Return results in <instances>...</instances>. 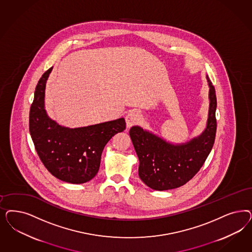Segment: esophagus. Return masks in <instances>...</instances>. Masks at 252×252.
<instances>
[{"label": "esophagus", "instance_id": "34e87169", "mask_svg": "<svg viewBox=\"0 0 252 252\" xmlns=\"http://www.w3.org/2000/svg\"><path fill=\"white\" fill-rule=\"evenodd\" d=\"M141 120V116L137 111H130L129 113L126 115V118H125V121H126V124H127V127H131L133 125H136Z\"/></svg>", "mask_w": 252, "mask_h": 252}]
</instances>
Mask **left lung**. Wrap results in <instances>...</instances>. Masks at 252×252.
I'll return each mask as SVG.
<instances>
[{"label":"left lung","instance_id":"8db88e82","mask_svg":"<svg viewBox=\"0 0 252 252\" xmlns=\"http://www.w3.org/2000/svg\"><path fill=\"white\" fill-rule=\"evenodd\" d=\"M206 78L210 86V107L206 129L199 136L174 145L139 126L130 128V139L138 156L139 177L154 190L184 186L200 170L211 153L217 129V99L208 75Z\"/></svg>","mask_w":252,"mask_h":252}]
</instances>
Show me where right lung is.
<instances>
[{"label": "right lung", "mask_w": 252, "mask_h": 252, "mask_svg": "<svg viewBox=\"0 0 252 252\" xmlns=\"http://www.w3.org/2000/svg\"><path fill=\"white\" fill-rule=\"evenodd\" d=\"M50 67L38 82L30 110V132L38 156L55 177L70 184H84L100 167L107 142L126 128L123 118L70 129L51 120L44 108L45 85Z\"/></svg>", "instance_id": "1"}]
</instances>
